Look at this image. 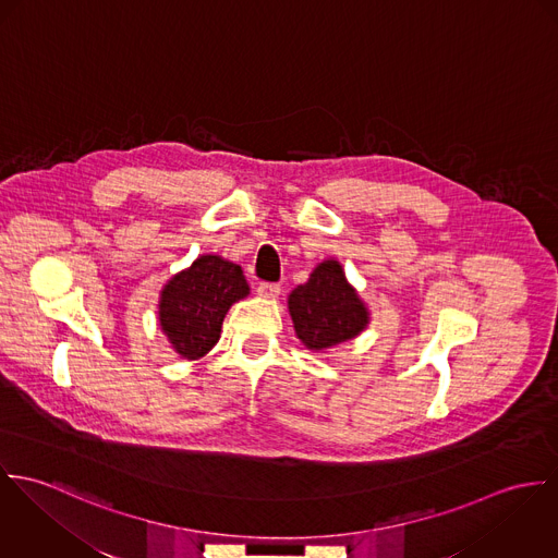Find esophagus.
<instances>
[{
  "instance_id": "obj_1",
  "label": "esophagus",
  "mask_w": 558,
  "mask_h": 558,
  "mask_svg": "<svg viewBox=\"0 0 558 558\" xmlns=\"http://www.w3.org/2000/svg\"><path fill=\"white\" fill-rule=\"evenodd\" d=\"M258 295L260 298H267V300H274V298H278L280 295V284H276V282H258Z\"/></svg>"
}]
</instances>
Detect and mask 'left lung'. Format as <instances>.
<instances>
[{"instance_id":"obj_1","label":"left lung","mask_w":558,"mask_h":558,"mask_svg":"<svg viewBox=\"0 0 558 558\" xmlns=\"http://www.w3.org/2000/svg\"><path fill=\"white\" fill-rule=\"evenodd\" d=\"M289 312L298 338L323 351L355 338L368 323V312L349 287L338 260H323L306 284L289 295Z\"/></svg>"}]
</instances>
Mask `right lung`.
<instances>
[{"label": "right lung", "mask_w": 558, "mask_h": 558, "mask_svg": "<svg viewBox=\"0 0 558 558\" xmlns=\"http://www.w3.org/2000/svg\"><path fill=\"white\" fill-rule=\"evenodd\" d=\"M248 291L240 265L205 254L165 287L160 325L180 355L198 360L218 342L225 314Z\"/></svg>", "instance_id": "right-lung-1"}]
</instances>
